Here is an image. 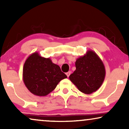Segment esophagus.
<instances>
[{
    "instance_id": "esophagus-1",
    "label": "esophagus",
    "mask_w": 129,
    "mask_h": 129,
    "mask_svg": "<svg viewBox=\"0 0 129 129\" xmlns=\"http://www.w3.org/2000/svg\"><path fill=\"white\" fill-rule=\"evenodd\" d=\"M70 73H71V72H67V73H66V75H67V76H68V77H69V76H70Z\"/></svg>"
}]
</instances>
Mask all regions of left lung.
Segmentation results:
<instances>
[{
	"mask_svg": "<svg viewBox=\"0 0 129 129\" xmlns=\"http://www.w3.org/2000/svg\"><path fill=\"white\" fill-rule=\"evenodd\" d=\"M75 65L76 69L70 75V81L84 94L98 90L106 75L105 66L98 54L89 50L84 56L77 58Z\"/></svg>",
	"mask_w": 129,
	"mask_h": 129,
	"instance_id": "obj_1",
	"label": "left lung"
}]
</instances>
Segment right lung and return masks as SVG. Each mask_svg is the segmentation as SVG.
<instances>
[{
    "instance_id": "add662e5",
    "label": "right lung",
    "mask_w": 129,
    "mask_h": 129,
    "mask_svg": "<svg viewBox=\"0 0 129 129\" xmlns=\"http://www.w3.org/2000/svg\"><path fill=\"white\" fill-rule=\"evenodd\" d=\"M67 76L50 58L42 57L38 52L30 54L24 62L23 80L27 89L33 94L45 96L56 87Z\"/></svg>"
}]
</instances>
